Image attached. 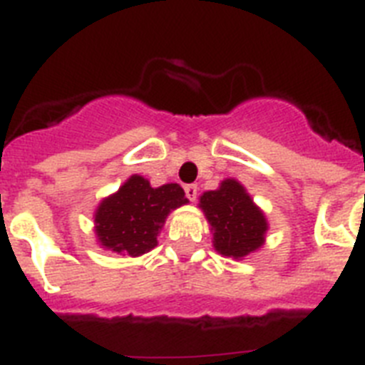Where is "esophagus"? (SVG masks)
<instances>
[{
	"label": "esophagus",
	"instance_id": "esophagus-1",
	"mask_svg": "<svg viewBox=\"0 0 365 365\" xmlns=\"http://www.w3.org/2000/svg\"><path fill=\"white\" fill-rule=\"evenodd\" d=\"M185 196L191 202H195L196 196H198V187L192 185V183H191V185H185Z\"/></svg>",
	"mask_w": 365,
	"mask_h": 365
}]
</instances>
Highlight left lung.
Listing matches in <instances>:
<instances>
[{
	"label": "left lung",
	"instance_id": "obj_1",
	"mask_svg": "<svg viewBox=\"0 0 365 365\" xmlns=\"http://www.w3.org/2000/svg\"><path fill=\"white\" fill-rule=\"evenodd\" d=\"M200 207L213 231V246L224 257L242 259L264 244V213L237 180L227 178L217 191L200 196Z\"/></svg>",
	"mask_w": 365,
	"mask_h": 365
}]
</instances>
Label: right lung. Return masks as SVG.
<instances>
[{
    "label": "right lung",
    "mask_w": 365,
    "mask_h": 365,
    "mask_svg": "<svg viewBox=\"0 0 365 365\" xmlns=\"http://www.w3.org/2000/svg\"><path fill=\"white\" fill-rule=\"evenodd\" d=\"M178 183L152 187L143 176H130L119 191L95 211V235L103 248L139 257L158 246V233L173 209L187 204Z\"/></svg>",
    "instance_id": "1"
}]
</instances>
